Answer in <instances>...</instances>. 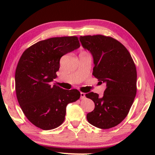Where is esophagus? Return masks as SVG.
I'll return each instance as SVG.
<instances>
[{
	"label": "esophagus",
	"mask_w": 155,
	"mask_h": 155,
	"mask_svg": "<svg viewBox=\"0 0 155 155\" xmlns=\"http://www.w3.org/2000/svg\"><path fill=\"white\" fill-rule=\"evenodd\" d=\"M85 97V93H83V92H81V99H83Z\"/></svg>",
	"instance_id": "obj_1"
}]
</instances>
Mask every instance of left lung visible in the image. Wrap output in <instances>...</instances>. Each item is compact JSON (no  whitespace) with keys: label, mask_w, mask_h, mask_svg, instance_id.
<instances>
[{"label":"left lung","mask_w":155,"mask_h":155,"mask_svg":"<svg viewBox=\"0 0 155 155\" xmlns=\"http://www.w3.org/2000/svg\"><path fill=\"white\" fill-rule=\"evenodd\" d=\"M79 40L93 57V75L107 86L103 97L94 92L85 94L95 104L94 109L87 114V120L102 129L114 127L127 117L136 96L134 61L125 46L111 37L86 35Z\"/></svg>","instance_id":"8db88e82"}]
</instances>
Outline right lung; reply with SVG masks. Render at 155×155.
I'll list each match as a JSON object with an SVG mask.
<instances>
[{
  "instance_id": "add662e5",
  "label": "right lung",
  "mask_w": 155,
  "mask_h": 155,
  "mask_svg": "<svg viewBox=\"0 0 155 155\" xmlns=\"http://www.w3.org/2000/svg\"><path fill=\"white\" fill-rule=\"evenodd\" d=\"M80 47L77 37L52 38L38 41L23 52L15 74L17 99L27 119L43 130L58 127L65 120L68 104L80 98L77 90L52 85L60 59Z\"/></svg>"
}]
</instances>
